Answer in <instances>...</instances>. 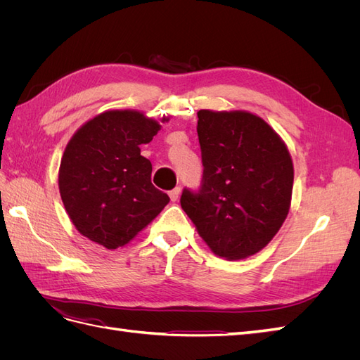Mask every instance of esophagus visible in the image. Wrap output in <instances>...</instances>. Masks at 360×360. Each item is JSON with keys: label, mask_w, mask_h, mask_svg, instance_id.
<instances>
[{"label": "esophagus", "mask_w": 360, "mask_h": 360, "mask_svg": "<svg viewBox=\"0 0 360 360\" xmlns=\"http://www.w3.org/2000/svg\"><path fill=\"white\" fill-rule=\"evenodd\" d=\"M180 192H181V188H180V186H177V188H174L172 191H169V198H171V201H177L179 197H180Z\"/></svg>", "instance_id": "34e87169"}]
</instances>
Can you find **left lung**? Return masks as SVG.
Listing matches in <instances>:
<instances>
[{"mask_svg": "<svg viewBox=\"0 0 360 360\" xmlns=\"http://www.w3.org/2000/svg\"><path fill=\"white\" fill-rule=\"evenodd\" d=\"M202 180L180 204L216 255L240 259L263 249L290 210L294 169L284 141L245 111H198Z\"/></svg>", "mask_w": 360, "mask_h": 360, "instance_id": "8db88e82", "label": "left lung"}]
</instances>
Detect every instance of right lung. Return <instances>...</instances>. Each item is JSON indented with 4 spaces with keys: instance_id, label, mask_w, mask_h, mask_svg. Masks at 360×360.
Returning <instances> with one entry per match:
<instances>
[{
    "instance_id": "right-lung-1",
    "label": "right lung",
    "mask_w": 360,
    "mask_h": 360,
    "mask_svg": "<svg viewBox=\"0 0 360 360\" xmlns=\"http://www.w3.org/2000/svg\"><path fill=\"white\" fill-rule=\"evenodd\" d=\"M159 129L143 112L106 111L69 141L60 165V193L76 230L91 242L106 249L124 246L169 202L151 184V162L139 150Z\"/></svg>"
}]
</instances>
